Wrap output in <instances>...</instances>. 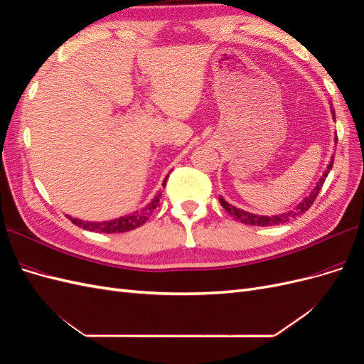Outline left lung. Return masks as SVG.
<instances>
[{
    "label": "left lung",
    "instance_id": "obj_1",
    "mask_svg": "<svg viewBox=\"0 0 364 364\" xmlns=\"http://www.w3.org/2000/svg\"><path fill=\"white\" fill-rule=\"evenodd\" d=\"M331 114H333V117L336 119V114H334L333 109H331ZM336 144H337V136H336ZM333 162H334V155L331 156V159H329L323 174L321 176V179L317 181V183H316L314 188L311 190V193L308 194V196H305L299 203H297L293 209H290V211H287V213H281V214H274V215H258V214L247 213V211H245V209H240V208H237L234 205L228 203L222 196H220L218 200H220V203H222V206L226 209L228 214H230L234 218L240 220V222L245 223V225H252V226H274V225L287 223L289 220H291V218H294L297 215L304 214L305 211H308V208L313 205V202L316 200L318 191H321V188H322V185H323L325 179H326L329 170L333 168Z\"/></svg>",
    "mask_w": 364,
    "mask_h": 364
}]
</instances>
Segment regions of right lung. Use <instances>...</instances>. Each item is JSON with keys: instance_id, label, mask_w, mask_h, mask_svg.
<instances>
[{"instance_id": "obj_1", "label": "right lung", "mask_w": 364, "mask_h": 364, "mask_svg": "<svg viewBox=\"0 0 364 364\" xmlns=\"http://www.w3.org/2000/svg\"><path fill=\"white\" fill-rule=\"evenodd\" d=\"M168 176H170V173L164 178L162 186H165V182H167ZM161 196H162V191H158L156 196L151 199V202L149 205H146L144 208H141L139 211L130 213L127 215L118 217V218H114V220H106V222H85V220L74 218L71 215H67V217L71 220V222L75 226L83 228L86 230H91V232H100V234H121V232H127V230L136 229V228H139L141 225H144L147 222L149 217L153 213V209H156V206L159 205Z\"/></svg>"}]
</instances>
